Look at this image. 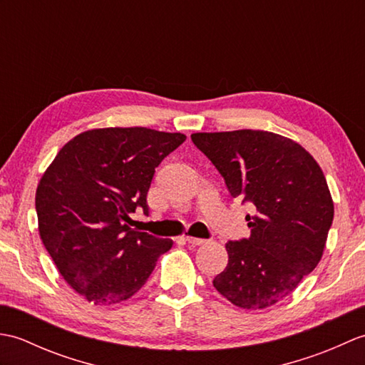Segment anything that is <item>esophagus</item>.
<instances>
[{
  "label": "esophagus",
  "instance_id": "obj_1",
  "mask_svg": "<svg viewBox=\"0 0 365 365\" xmlns=\"http://www.w3.org/2000/svg\"><path fill=\"white\" fill-rule=\"evenodd\" d=\"M185 242L192 245V246H200V245H205L207 240L202 238H195V237H185Z\"/></svg>",
  "mask_w": 365,
  "mask_h": 365
}]
</instances>
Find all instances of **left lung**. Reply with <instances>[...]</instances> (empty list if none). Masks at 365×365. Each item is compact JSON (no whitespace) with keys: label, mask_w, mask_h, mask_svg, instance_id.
<instances>
[{"label":"left lung","mask_w":365,"mask_h":365,"mask_svg":"<svg viewBox=\"0 0 365 365\" xmlns=\"http://www.w3.org/2000/svg\"><path fill=\"white\" fill-rule=\"evenodd\" d=\"M232 197L255 207L251 237L226 243L229 263L213 287L242 309H265L312 273L327 245L334 204L319 163L292 139L263 130L192 133Z\"/></svg>","instance_id":"left-lung-1"}]
</instances>
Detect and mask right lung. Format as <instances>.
<instances>
[{
	"mask_svg": "<svg viewBox=\"0 0 365 365\" xmlns=\"http://www.w3.org/2000/svg\"><path fill=\"white\" fill-rule=\"evenodd\" d=\"M187 136L145 127L96 128L76 135L46 168L36 191L45 250L64 281L96 306L141 289L173 240L128 227L149 213L155 168Z\"/></svg>",
	"mask_w": 365,
	"mask_h": 365,
	"instance_id": "add662e5",
	"label": "right lung"
}]
</instances>
